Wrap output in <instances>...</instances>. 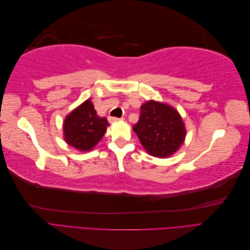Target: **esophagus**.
Instances as JSON below:
<instances>
[{
    "label": "esophagus",
    "mask_w": 250,
    "mask_h": 250,
    "mask_svg": "<svg viewBox=\"0 0 250 250\" xmlns=\"http://www.w3.org/2000/svg\"><path fill=\"white\" fill-rule=\"evenodd\" d=\"M124 119L123 118H116V117H110L109 118V122L110 123H115V122H119V121H123Z\"/></svg>",
    "instance_id": "1"
}]
</instances>
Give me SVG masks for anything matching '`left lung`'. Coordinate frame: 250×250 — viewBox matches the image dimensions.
I'll list each match as a JSON object with an SVG mask.
<instances>
[{
	"label": "left lung",
	"mask_w": 250,
	"mask_h": 250,
	"mask_svg": "<svg viewBox=\"0 0 250 250\" xmlns=\"http://www.w3.org/2000/svg\"><path fill=\"white\" fill-rule=\"evenodd\" d=\"M132 129L147 152L161 158L175 153L186 138L185 123L178 111L153 100L142 105L139 122Z\"/></svg>",
	"instance_id": "1"
}]
</instances>
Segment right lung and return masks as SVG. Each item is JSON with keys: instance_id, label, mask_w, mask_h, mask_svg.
<instances>
[{"instance_id": "right-lung-1", "label": "right lung", "mask_w": 250, "mask_h": 250, "mask_svg": "<svg viewBox=\"0 0 250 250\" xmlns=\"http://www.w3.org/2000/svg\"><path fill=\"white\" fill-rule=\"evenodd\" d=\"M107 126V120L98 117L88 99L66 116L63 122L64 140L75 149L89 151L103 138Z\"/></svg>"}]
</instances>
